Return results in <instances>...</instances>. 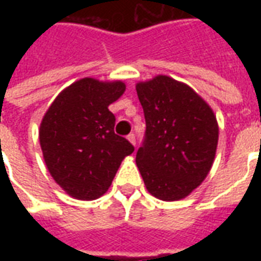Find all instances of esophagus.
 Masks as SVG:
<instances>
[{"mask_svg": "<svg viewBox=\"0 0 261 261\" xmlns=\"http://www.w3.org/2000/svg\"><path fill=\"white\" fill-rule=\"evenodd\" d=\"M127 140H128L133 145H136V134H133V133L128 134V136H127Z\"/></svg>", "mask_w": 261, "mask_h": 261, "instance_id": "34e87169", "label": "esophagus"}]
</instances>
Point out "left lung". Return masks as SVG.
Instances as JSON below:
<instances>
[{"label":"left lung","mask_w":261,"mask_h":261,"mask_svg":"<svg viewBox=\"0 0 261 261\" xmlns=\"http://www.w3.org/2000/svg\"><path fill=\"white\" fill-rule=\"evenodd\" d=\"M145 136L136 162L147 190L164 201L189 196L213 166L218 124L190 86L166 75L137 84Z\"/></svg>","instance_id":"8db88e82"}]
</instances>
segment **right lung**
I'll list each match as a JSON object with an SVG mask.
<instances>
[{"label": "right lung", "mask_w": 261, "mask_h": 261, "mask_svg": "<svg viewBox=\"0 0 261 261\" xmlns=\"http://www.w3.org/2000/svg\"><path fill=\"white\" fill-rule=\"evenodd\" d=\"M123 82L84 78L56 97L40 124L39 138L50 175L69 196L95 200L108 192L121 161L134 152L114 133L108 109L123 93Z\"/></svg>", "instance_id": "1"}]
</instances>
